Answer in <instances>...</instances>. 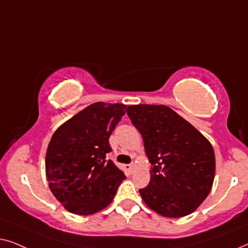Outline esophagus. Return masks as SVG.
I'll return each instance as SVG.
<instances>
[{
    "label": "esophagus",
    "mask_w": 248,
    "mask_h": 248,
    "mask_svg": "<svg viewBox=\"0 0 248 248\" xmlns=\"http://www.w3.org/2000/svg\"><path fill=\"white\" fill-rule=\"evenodd\" d=\"M125 168H126L130 172H133V170L135 169V166H134V164H130V165L125 166Z\"/></svg>",
    "instance_id": "obj_1"
}]
</instances>
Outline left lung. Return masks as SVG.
Masks as SVG:
<instances>
[{"label": "left lung", "mask_w": 248, "mask_h": 248, "mask_svg": "<svg viewBox=\"0 0 248 248\" xmlns=\"http://www.w3.org/2000/svg\"><path fill=\"white\" fill-rule=\"evenodd\" d=\"M151 164L150 183L139 189L145 204L167 218L194 212L211 191L215 151L208 139L165 105L127 107Z\"/></svg>", "instance_id": "8db88e82"}]
</instances>
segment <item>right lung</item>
<instances>
[{"mask_svg": "<svg viewBox=\"0 0 248 248\" xmlns=\"http://www.w3.org/2000/svg\"><path fill=\"white\" fill-rule=\"evenodd\" d=\"M126 105L94 103L55 131L46 152V177L71 213L93 215L113 201L124 172L106 158L109 137Z\"/></svg>", "mask_w": 248, "mask_h": 248, "instance_id": "obj_1", "label": "right lung"}]
</instances>
